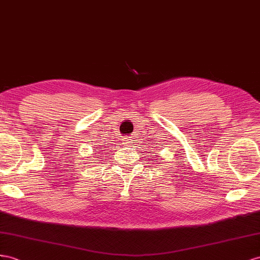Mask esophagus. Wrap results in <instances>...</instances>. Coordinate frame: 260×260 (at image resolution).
Returning a JSON list of instances; mask_svg holds the SVG:
<instances>
[{
	"instance_id": "34e87169",
	"label": "esophagus",
	"mask_w": 260,
	"mask_h": 260,
	"mask_svg": "<svg viewBox=\"0 0 260 260\" xmlns=\"http://www.w3.org/2000/svg\"><path fill=\"white\" fill-rule=\"evenodd\" d=\"M133 139H134V137H125L124 138V142H125V144H126V146H128V147H132V145H133Z\"/></svg>"
}]
</instances>
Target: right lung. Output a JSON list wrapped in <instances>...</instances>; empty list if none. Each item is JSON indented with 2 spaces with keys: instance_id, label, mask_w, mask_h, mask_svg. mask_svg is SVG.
<instances>
[{
  "instance_id": "1",
  "label": "right lung",
  "mask_w": 260,
  "mask_h": 260,
  "mask_svg": "<svg viewBox=\"0 0 260 260\" xmlns=\"http://www.w3.org/2000/svg\"><path fill=\"white\" fill-rule=\"evenodd\" d=\"M103 148H104V147H103ZM99 155H101V154H99Z\"/></svg>"
}]
</instances>
